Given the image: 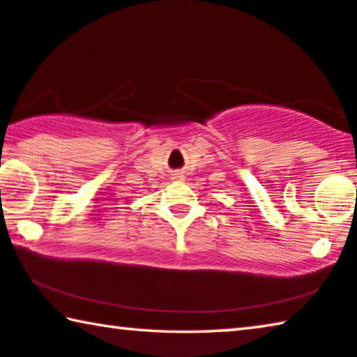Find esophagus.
Masks as SVG:
<instances>
[{"label":"esophagus","mask_w":357,"mask_h":357,"mask_svg":"<svg viewBox=\"0 0 357 357\" xmlns=\"http://www.w3.org/2000/svg\"><path fill=\"white\" fill-rule=\"evenodd\" d=\"M172 179H173V181H176V183H179V181H183V179H184V176H183V174L176 173V174H173Z\"/></svg>","instance_id":"1"}]
</instances>
